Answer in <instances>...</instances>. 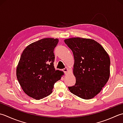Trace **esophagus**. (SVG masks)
<instances>
[{"label":"esophagus","mask_w":123,"mask_h":123,"mask_svg":"<svg viewBox=\"0 0 123 123\" xmlns=\"http://www.w3.org/2000/svg\"><path fill=\"white\" fill-rule=\"evenodd\" d=\"M62 71H64V72L65 73V74H67V73H68V68H67V67H66V68H64L63 69H62Z\"/></svg>","instance_id":"esophagus-1"}]
</instances>
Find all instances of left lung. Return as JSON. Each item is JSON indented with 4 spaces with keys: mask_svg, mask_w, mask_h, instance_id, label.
<instances>
[{
    "mask_svg": "<svg viewBox=\"0 0 123 123\" xmlns=\"http://www.w3.org/2000/svg\"><path fill=\"white\" fill-rule=\"evenodd\" d=\"M73 53L75 86L70 92L83 99L94 98L101 91L110 76L111 61L108 54L93 39L72 37L65 39Z\"/></svg>",
    "mask_w": 123,
    "mask_h": 123,
    "instance_id": "1",
    "label": "left lung"
}]
</instances>
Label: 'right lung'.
Returning a JSON list of instances; mask_svg holds the SVG:
<instances>
[{"label":"right lung","instance_id":"1","mask_svg":"<svg viewBox=\"0 0 123 123\" xmlns=\"http://www.w3.org/2000/svg\"><path fill=\"white\" fill-rule=\"evenodd\" d=\"M58 41L42 39L29 44L22 52L16 76L23 91L32 98L40 100L49 96L54 84L64 75L54 66V50Z\"/></svg>","mask_w":123,"mask_h":123}]
</instances>
